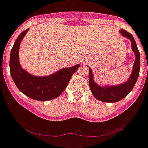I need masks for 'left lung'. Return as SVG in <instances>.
I'll list each match as a JSON object with an SVG mask.
<instances>
[{
	"label": "left lung",
	"mask_w": 148,
	"mask_h": 148,
	"mask_svg": "<svg viewBox=\"0 0 148 148\" xmlns=\"http://www.w3.org/2000/svg\"><path fill=\"white\" fill-rule=\"evenodd\" d=\"M123 36L129 38L132 42V48L135 54V62L133 66V71L131 77L128 81L120 85L112 86V87H100L95 84L93 80V74L91 69H90V88L95 97L97 100L106 103H115L122 100L132 90L140 74V56L137 48V44L133 38L132 34L121 29L120 30Z\"/></svg>",
	"instance_id": "obj_1"
}]
</instances>
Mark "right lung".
<instances>
[{
	"label": "right lung",
	"instance_id": "1",
	"mask_svg": "<svg viewBox=\"0 0 148 148\" xmlns=\"http://www.w3.org/2000/svg\"><path fill=\"white\" fill-rule=\"evenodd\" d=\"M28 30L29 29L24 30L18 35L11 48L9 61L11 77L18 90L30 98L40 101L52 100L64 91L71 76L80 65L64 68L48 77H39L29 74L21 69L18 61L20 42Z\"/></svg>",
	"mask_w": 148,
	"mask_h": 148
}]
</instances>
